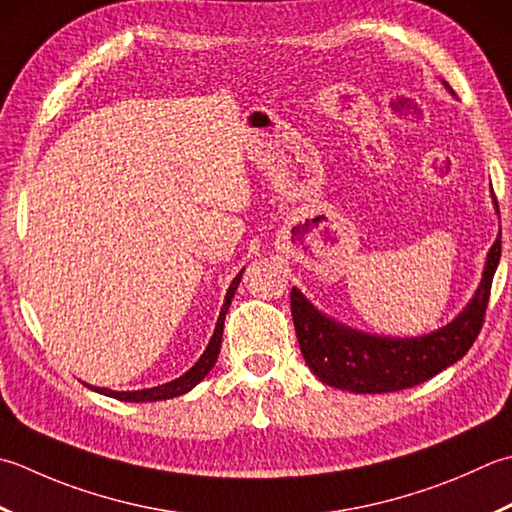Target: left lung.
<instances>
[{
    "label": "left lung",
    "mask_w": 512,
    "mask_h": 512,
    "mask_svg": "<svg viewBox=\"0 0 512 512\" xmlns=\"http://www.w3.org/2000/svg\"><path fill=\"white\" fill-rule=\"evenodd\" d=\"M444 86L450 90L446 82ZM499 255L502 233L490 246L482 282L470 304L448 326L422 337H379L348 328L319 313L293 288L290 313L308 368L324 384L350 393H395L442 373L468 353L482 330Z\"/></svg>",
    "instance_id": "1"
}]
</instances>
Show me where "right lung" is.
Segmentation results:
<instances>
[{"instance_id":"obj_1","label":"right lung","mask_w":512,"mask_h":512,"mask_svg":"<svg viewBox=\"0 0 512 512\" xmlns=\"http://www.w3.org/2000/svg\"><path fill=\"white\" fill-rule=\"evenodd\" d=\"M244 273V270H242ZM242 273H239L233 284L228 286V293L224 299V306H222V313L217 317V324H215V333L210 337V342L204 350V355L197 359V364L184 373L182 377L173 379V382L162 384V386H155V388H144V390H108V388H97V386H90L86 384L90 390H95V393H102L106 397H115L119 402H159V399H173L188 393L190 388H195L202 379L210 373V368L215 366L217 362V355H219V348H222V333H224V319L228 313V306L233 302L235 297V290L239 286V279H242Z\"/></svg>"}]
</instances>
